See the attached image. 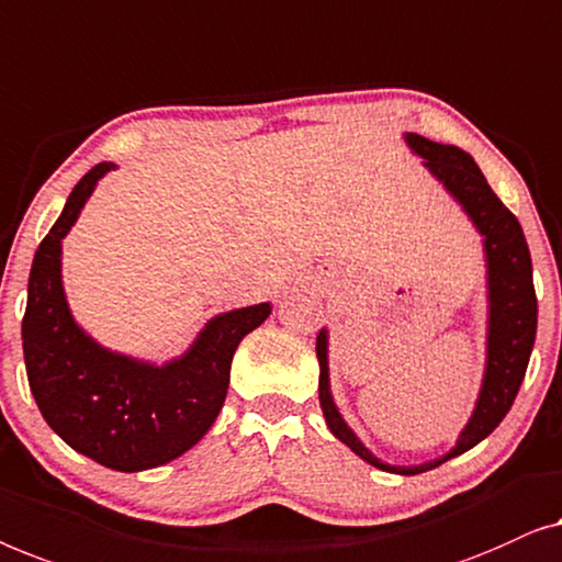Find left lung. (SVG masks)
Segmentation results:
<instances>
[{"label":"left lung","mask_w":562,"mask_h":562,"mask_svg":"<svg viewBox=\"0 0 562 562\" xmlns=\"http://www.w3.org/2000/svg\"><path fill=\"white\" fill-rule=\"evenodd\" d=\"M409 147L425 157L432 176H438L450 193L463 203L473 224L486 236V259H488V300H492V315H488V363L484 376V390H481L476 413L471 423L458 438V446L446 458L423 463V465H386L376 461L361 440L349 430L341 420L338 409L330 400L328 390V359H326V334L318 336V363H321V407L326 415L330 432L344 440L353 453L363 461L376 465L382 471L402 473V476H415V473L430 471L446 463L448 458L461 456L476 446L507 417L509 407L525 379L529 353L535 346L537 334V295L532 282V257L521 232L519 221L499 195L486 183L484 172L476 168L471 155L453 145H438L420 137V134H407Z\"/></svg>","instance_id":"8db88e82"}]
</instances>
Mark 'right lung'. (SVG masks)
<instances>
[{
  "instance_id": "obj_1",
  "label": "right lung",
  "mask_w": 562,
  "mask_h": 562,
  "mask_svg": "<svg viewBox=\"0 0 562 562\" xmlns=\"http://www.w3.org/2000/svg\"><path fill=\"white\" fill-rule=\"evenodd\" d=\"M109 162L78 180L35 251L22 318L27 382L45 423L78 453L116 471L155 469L183 456L216 420L236 346L262 326L270 303L213 318L183 359L155 369L104 351L70 318L60 284V239Z\"/></svg>"
}]
</instances>
